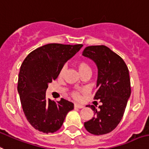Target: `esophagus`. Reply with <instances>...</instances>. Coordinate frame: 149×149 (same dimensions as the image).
I'll return each instance as SVG.
<instances>
[{"label": "esophagus", "mask_w": 149, "mask_h": 149, "mask_svg": "<svg viewBox=\"0 0 149 149\" xmlns=\"http://www.w3.org/2000/svg\"><path fill=\"white\" fill-rule=\"evenodd\" d=\"M74 107L75 108H78V109H83V108H84V106H83V105H80V104L75 103Z\"/></svg>", "instance_id": "1"}]
</instances>
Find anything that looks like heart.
Here are the masks:
<instances>
[{"instance_id":"b5f03b06","label":"heart","mask_w":149,"mask_h":149,"mask_svg":"<svg viewBox=\"0 0 149 149\" xmlns=\"http://www.w3.org/2000/svg\"><path fill=\"white\" fill-rule=\"evenodd\" d=\"M77 67H78L79 70L80 72V73H83V72H86V71L88 70H91V68H90V66L88 64V63L86 61L83 60H79L78 62H77ZM66 66H63L62 68L60 69V76H63L64 74V72H65V70H66ZM84 91H79V90H74V91L72 92V98H74L75 100H79L82 97V93H83Z\"/></svg>"}]
</instances>
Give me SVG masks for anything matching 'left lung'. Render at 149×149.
<instances>
[{"instance_id": "8db88e82", "label": "left lung", "mask_w": 149, "mask_h": 149, "mask_svg": "<svg viewBox=\"0 0 149 149\" xmlns=\"http://www.w3.org/2000/svg\"><path fill=\"white\" fill-rule=\"evenodd\" d=\"M83 55L97 65V91L94 100L102 103L99 109L93 105L89 106L94 111V117L86 122L84 127L93 135H105L116 128L125 112L131 94L129 69L121 56L104 45L86 47Z\"/></svg>"}]
</instances>
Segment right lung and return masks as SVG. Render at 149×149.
Wrapping results in <instances>:
<instances>
[{
  "mask_svg": "<svg viewBox=\"0 0 149 149\" xmlns=\"http://www.w3.org/2000/svg\"><path fill=\"white\" fill-rule=\"evenodd\" d=\"M83 44L49 43L33 50L20 66L17 91L26 119L35 129L49 133L61 128L73 103L61 99L56 102L46 97L48 84L56 79L64 63Z\"/></svg>",
  "mask_w": 149,
  "mask_h": 149,
  "instance_id": "1",
  "label": "right lung"
}]
</instances>
